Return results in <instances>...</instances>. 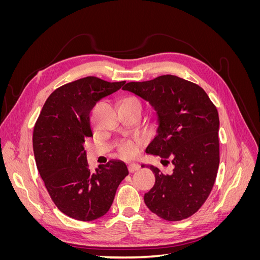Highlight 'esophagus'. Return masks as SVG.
Wrapping results in <instances>:
<instances>
[{
	"label": "esophagus",
	"instance_id": "34e87169",
	"mask_svg": "<svg viewBox=\"0 0 260 260\" xmlns=\"http://www.w3.org/2000/svg\"><path fill=\"white\" fill-rule=\"evenodd\" d=\"M139 169H140V166H139L138 164H129L128 165V170H129L130 174H132V172L138 171Z\"/></svg>",
	"mask_w": 260,
	"mask_h": 260
}]
</instances>
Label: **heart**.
<instances>
[{
	"instance_id": "obj_1",
	"label": "heart",
	"mask_w": 260,
	"mask_h": 260,
	"mask_svg": "<svg viewBox=\"0 0 260 260\" xmlns=\"http://www.w3.org/2000/svg\"><path fill=\"white\" fill-rule=\"evenodd\" d=\"M122 102H133V103H140V101L135 96H129L122 100ZM140 141L137 140H122L118 144V152L124 157V158H132V157L137 156L140 149Z\"/></svg>"
}]
</instances>
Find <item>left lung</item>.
<instances>
[{"label": "left lung", "instance_id": "obj_1", "mask_svg": "<svg viewBox=\"0 0 260 260\" xmlns=\"http://www.w3.org/2000/svg\"><path fill=\"white\" fill-rule=\"evenodd\" d=\"M122 90L137 94L155 108L159 125L146 153L165 161L171 159L175 166L170 176L149 166L155 184L144 194L146 206L168 221L191 217L206 202L217 177L220 157L216 106L200 85L172 75L128 82Z\"/></svg>", "mask_w": 260, "mask_h": 260}]
</instances>
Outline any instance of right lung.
Returning <instances> with one entry per match:
<instances>
[{"instance_id":"right-lung-1","label":"right lung","mask_w":260,"mask_h":260,"mask_svg":"<svg viewBox=\"0 0 260 260\" xmlns=\"http://www.w3.org/2000/svg\"><path fill=\"white\" fill-rule=\"evenodd\" d=\"M124 84L98 77L64 84L45 101L34 129V153L53 203L66 216L91 221L111 208L125 164L111 160L92 172L83 143L93 136L90 112L101 99Z\"/></svg>"}]
</instances>
